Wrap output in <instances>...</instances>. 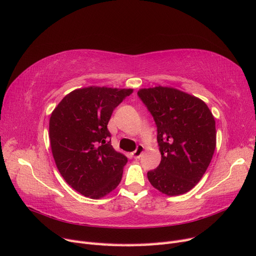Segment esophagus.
<instances>
[{
  "label": "esophagus",
  "mask_w": 256,
  "mask_h": 256,
  "mask_svg": "<svg viewBox=\"0 0 256 256\" xmlns=\"http://www.w3.org/2000/svg\"><path fill=\"white\" fill-rule=\"evenodd\" d=\"M143 152H144V147H143L142 145H138V146L136 147V150L132 152L134 158V159H138V158H140L141 154H143Z\"/></svg>",
  "instance_id": "obj_1"
}]
</instances>
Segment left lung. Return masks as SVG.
<instances>
[{
	"instance_id": "obj_1",
	"label": "left lung",
	"mask_w": 256,
	"mask_h": 256,
	"mask_svg": "<svg viewBox=\"0 0 256 256\" xmlns=\"http://www.w3.org/2000/svg\"><path fill=\"white\" fill-rule=\"evenodd\" d=\"M138 96L157 126L161 161L147 172L154 188L166 196L190 191L200 180L216 148V122L207 104L173 88H142Z\"/></svg>"
}]
</instances>
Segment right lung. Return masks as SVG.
Returning a JSON list of instances; mask_svg holds the SVG:
<instances>
[{
	"label": "right lung",
	"instance_id": "right-lung-1",
	"mask_svg": "<svg viewBox=\"0 0 256 256\" xmlns=\"http://www.w3.org/2000/svg\"><path fill=\"white\" fill-rule=\"evenodd\" d=\"M132 92L106 86L74 90L51 114L54 161L66 182L84 196L104 198L122 180L128 159L111 145L108 122L115 108Z\"/></svg>",
	"mask_w": 256,
	"mask_h": 256
}]
</instances>
